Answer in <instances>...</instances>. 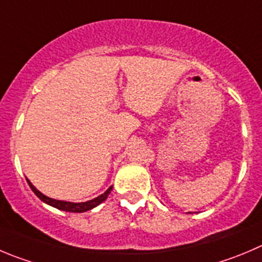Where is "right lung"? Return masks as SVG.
Segmentation results:
<instances>
[{
  "mask_svg": "<svg viewBox=\"0 0 262 262\" xmlns=\"http://www.w3.org/2000/svg\"><path fill=\"white\" fill-rule=\"evenodd\" d=\"M27 181H28L29 186H31V189L33 190V193L36 194V195L38 196V198L41 199L43 203L49 204V206H52V207H55V208H58V210L67 211V212H78V213H81V212H86V211H89V210H92V208H95L96 206H99L100 203H103V202L105 201L106 198H108V195L111 194L112 189H113V186H109V188L106 189V191H104L103 194H100V195L96 196V198L91 199V201L74 203V202L59 201V199L50 198V196L42 194L41 191L38 190V189H36V186H34L33 184H32L31 181L28 180V179H27Z\"/></svg>",
  "mask_w": 262,
  "mask_h": 262,
  "instance_id": "1",
  "label": "right lung"
}]
</instances>
